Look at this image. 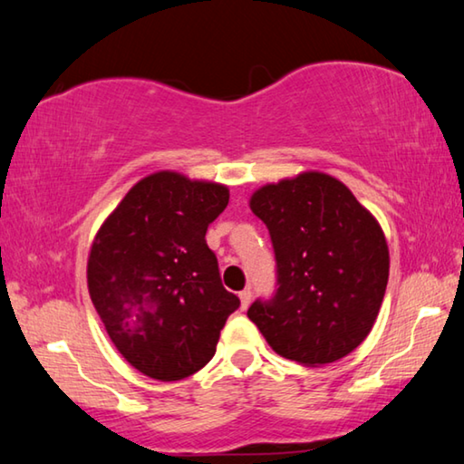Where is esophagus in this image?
Returning <instances> with one entry per match:
<instances>
[{"label":"esophagus","instance_id":"1","mask_svg":"<svg viewBox=\"0 0 464 464\" xmlns=\"http://www.w3.org/2000/svg\"><path fill=\"white\" fill-rule=\"evenodd\" d=\"M239 298H241V309L246 311V309L249 307V303H251V290H249V288L241 290V293H239Z\"/></svg>","mask_w":464,"mask_h":464}]
</instances>
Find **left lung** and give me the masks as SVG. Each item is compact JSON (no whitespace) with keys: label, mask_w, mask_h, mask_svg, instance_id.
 Returning <instances> with one entry per match:
<instances>
[{"label":"left lung","mask_w":464,"mask_h":464,"mask_svg":"<svg viewBox=\"0 0 464 464\" xmlns=\"http://www.w3.org/2000/svg\"><path fill=\"white\" fill-rule=\"evenodd\" d=\"M249 207L270 231L278 288L247 317L276 354L298 364L348 356L371 334L387 290L381 225L348 186L321 171L266 184Z\"/></svg>","instance_id":"left-lung-1"}]
</instances>
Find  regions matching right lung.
Returning a JSON list of instances; mask_svg holds the SVG:
<instances>
[{"label": "right lung", "instance_id": "obj_1", "mask_svg": "<svg viewBox=\"0 0 464 464\" xmlns=\"http://www.w3.org/2000/svg\"><path fill=\"white\" fill-rule=\"evenodd\" d=\"M229 188L157 171L140 179L96 233L88 288L124 360L157 381H179L210 362L239 298L223 286L208 225Z\"/></svg>", "mask_w": 464, "mask_h": 464}]
</instances>
